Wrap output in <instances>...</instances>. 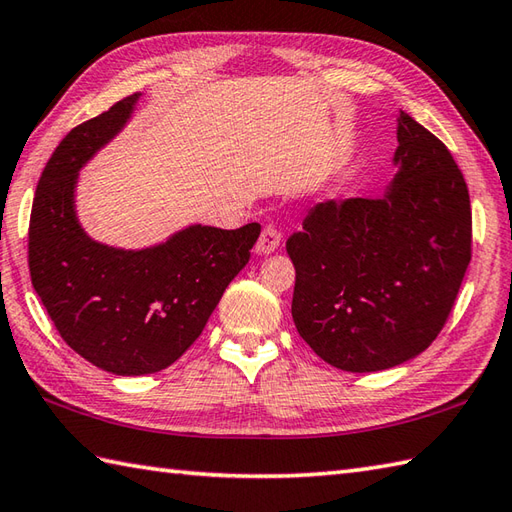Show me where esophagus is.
<instances>
[{"label":"esophagus","mask_w":512,"mask_h":512,"mask_svg":"<svg viewBox=\"0 0 512 512\" xmlns=\"http://www.w3.org/2000/svg\"><path fill=\"white\" fill-rule=\"evenodd\" d=\"M279 242H281V233L277 231L275 226H266L264 231H262V235H259V239H257V246H255V250L259 255H270V253H275V250L279 248Z\"/></svg>","instance_id":"esophagus-1"}]
</instances>
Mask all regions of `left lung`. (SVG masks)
<instances>
[{"mask_svg": "<svg viewBox=\"0 0 512 512\" xmlns=\"http://www.w3.org/2000/svg\"><path fill=\"white\" fill-rule=\"evenodd\" d=\"M394 180L376 198L321 202L292 233V319L343 372H380L436 341L471 262V200L442 140L398 114Z\"/></svg>", "mask_w": 512, "mask_h": 512, "instance_id": "1", "label": "left lung"}]
</instances>
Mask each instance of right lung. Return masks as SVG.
<instances>
[{"mask_svg":"<svg viewBox=\"0 0 512 512\" xmlns=\"http://www.w3.org/2000/svg\"><path fill=\"white\" fill-rule=\"evenodd\" d=\"M140 94L74 127L43 169L28 228L30 279L61 339L116 376L176 363L202 334L262 226L191 224L167 242L125 250L96 242L74 209L79 171L121 132Z\"/></svg>","mask_w":512,"mask_h":512,"instance_id":"obj_1","label":"right lung"}]
</instances>
